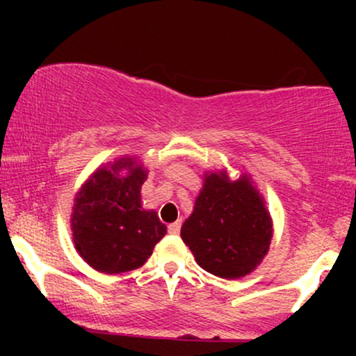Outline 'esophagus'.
<instances>
[{
	"label": "esophagus",
	"mask_w": 356,
	"mask_h": 356,
	"mask_svg": "<svg viewBox=\"0 0 356 356\" xmlns=\"http://www.w3.org/2000/svg\"><path fill=\"white\" fill-rule=\"evenodd\" d=\"M169 232L170 234H179L181 232V222H174V224H169Z\"/></svg>",
	"instance_id": "34e87169"
}]
</instances>
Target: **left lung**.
<instances>
[{
    "instance_id": "8db88e82",
    "label": "left lung",
    "mask_w": 356,
    "mask_h": 356,
    "mask_svg": "<svg viewBox=\"0 0 356 356\" xmlns=\"http://www.w3.org/2000/svg\"><path fill=\"white\" fill-rule=\"evenodd\" d=\"M181 238L202 269L238 280L254 271L266 256L273 238L271 216L246 174L229 181L226 170L211 172L204 175Z\"/></svg>"
}]
</instances>
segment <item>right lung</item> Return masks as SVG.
<instances>
[{
	"instance_id": "add662e5",
	"label": "right lung",
	"mask_w": 356,
	"mask_h": 356,
	"mask_svg": "<svg viewBox=\"0 0 356 356\" xmlns=\"http://www.w3.org/2000/svg\"><path fill=\"white\" fill-rule=\"evenodd\" d=\"M122 170H129L125 176ZM147 170L134 157L100 167L81 186L73 204L72 232L79 254L93 269L120 275L140 268L167 227L157 212L140 206Z\"/></svg>"
}]
</instances>
